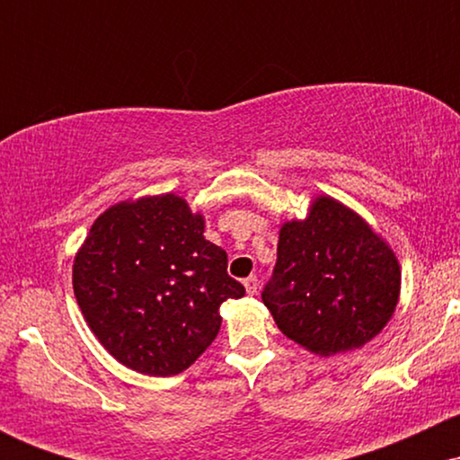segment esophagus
Listing matches in <instances>:
<instances>
[{"label": "esophagus", "mask_w": 460, "mask_h": 460, "mask_svg": "<svg viewBox=\"0 0 460 460\" xmlns=\"http://www.w3.org/2000/svg\"><path fill=\"white\" fill-rule=\"evenodd\" d=\"M244 288H246L248 294H255L257 289H260V279H257L255 274H251V277L244 279Z\"/></svg>", "instance_id": "34e87169"}]
</instances>
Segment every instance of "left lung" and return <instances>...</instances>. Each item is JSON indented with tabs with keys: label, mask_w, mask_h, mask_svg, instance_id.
<instances>
[{
	"label": "left lung",
	"mask_w": 460,
	"mask_h": 460,
	"mask_svg": "<svg viewBox=\"0 0 460 460\" xmlns=\"http://www.w3.org/2000/svg\"><path fill=\"white\" fill-rule=\"evenodd\" d=\"M398 294L392 248L355 212L318 197L307 218L281 226L277 266L261 300L283 335L329 357L376 337Z\"/></svg>",
	"instance_id": "obj_1"
}]
</instances>
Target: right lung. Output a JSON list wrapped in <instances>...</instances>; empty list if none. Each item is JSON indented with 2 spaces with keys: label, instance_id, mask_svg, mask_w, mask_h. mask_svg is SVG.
Listing matches in <instances>:
<instances>
[{
  "label": "right lung",
  "instance_id": "1",
  "mask_svg": "<svg viewBox=\"0 0 460 460\" xmlns=\"http://www.w3.org/2000/svg\"><path fill=\"white\" fill-rule=\"evenodd\" d=\"M203 216L175 194L119 203L94 220L73 263V289L105 350L125 367L172 376L220 331V305L244 296Z\"/></svg>",
  "mask_w": 460,
  "mask_h": 460
}]
</instances>
